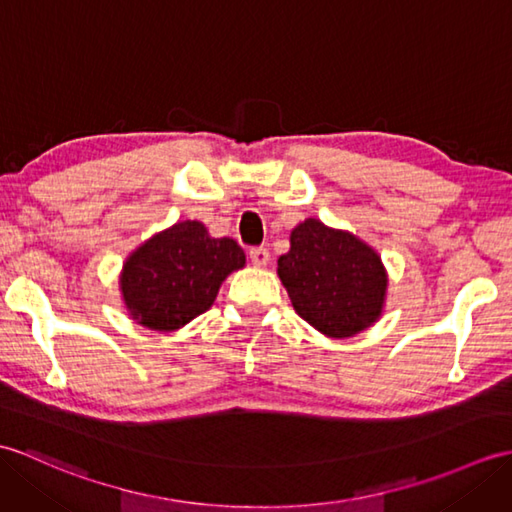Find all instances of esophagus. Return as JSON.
Instances as JSON below:
<instances>
[{
	"instance_id": "1",
	"label": "esophagus",
	"mask_w": 512,
	"mask_h": 512,
	"mask_svg": "<svg viewBox=\"0 0 512 512\" xmlns=\"http://www.w3.org/2000/svg\"><path fill=\"white\" fill-rule=\"evenodd\" d=\"M251 261H253L257 268H264L268 261H270V251H268V248H264V246L253 248V251H251Z\"/></svg>"
}]
</instances>
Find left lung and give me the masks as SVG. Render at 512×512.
Segmentation results:
<instances>
[{"instance_id": "1", "label": "left lung", "mask_w": 512, "mask_h": 512, "mask_svg": "<svg viewBox=\"0 0 512 512\" xmlns=\"http://www.w3.org/2000/svg\"><path fill=\"white\" fill-rule=\"evenodd\" d=\"M277 275L294 312L316 331L351 338L382 318L388 272L373 246L316 218L296 224L290 251L277 259Z\"/></svg>"}]
</instances>
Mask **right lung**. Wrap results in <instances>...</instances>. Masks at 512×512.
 Returning <instances> with one entry per match:
<instances>
[{"label":"right lung","instance_id":"add662e5","mask_svg":"<svg viewBox=\"0 0 512 512\" xmlns=\"http://www.w3.org/2000/svg\"><path fill=\"white\" fill-rule=\"evenodd\" d=\"M246 266L231 237H211L198 220L154 233L124 261L120 294L128 318L152 331H176L218 296L222 281Z\"/></svg>","mask_w":512,"mask_h":512}]
</instances>
